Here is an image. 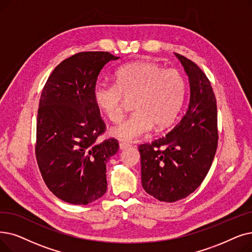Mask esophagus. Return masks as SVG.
Returning <instances> with one entry per match:
<instances>
[{"mask_svg": "<svg viewBox=\"0 0 252 252\" xmlns=\"http://www.w3.org/2000/svg\"><path fill=\"white\" fill-rule=\"evenodd\" d=\"M130 145L128 143H126V142H120V143H119V149L120 150H124V149H126V148H127Z\"/></svg>", "mask_w": 252, "mask_h": 252, "instance_id": "1", "label": "esophagus"}]
</instances>
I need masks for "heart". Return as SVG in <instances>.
<instances>
[{
  "instance_id": "b5f03b06",
  "label": "heart",
  "mask_w": 252,
  "mask_h": 252,
  "mask_svg": "<svg viewBox=\"0 0 252 252\" xmlns=\"http://www.w3.org/2000/svg\"><path fill=\"white\" fill-rule=\"evenodd\" d=\"M114 81L115 85L94 87L96 107L113 123L122 120L126 101L132 100L135 112L111 128L113 137L133 141L147 135L153 126L156 130L167 128L177 117L185 94V82L177 70L138 61L119 68Z\"/></svg>"
}]
</instances>
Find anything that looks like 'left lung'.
Returning <instances> with one entry per match:
<instances>
[{
    "label": "left lung",
    "mask_w": 252,
    "mask_h": 252,
    "mask_svg": "<svg viewBox=\"0 0 252 252\" xmlns=\"http://www.w3.org/2000/svg\"><path fill=\"white\" fill-rule=\"evenodd\" d=\"M189 76V104L165 137L139 146L142 187L161 202H176L198 189L209 171L218 141L217 106L211 83L193 62L178 53Z\"/></svg>",
    "instance_id": "obj_1"
}]
</instances>
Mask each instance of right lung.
<instances>
[{
	"mask_svg": "<svg viewBox=\"0 0 252 252\" xmlns=\"http://www.w3.org/2000/svg\"><path fill=\"white\" fill-rule=\"evenodd\" d=\"M118 59L105 51L76 53L57 65L42 91L36 158L49 190L69 204L87 205L107 190L106 163L118 142H96L106 126L94 91L104 65Z\"/></svg>",
	"mask_w": 252,
	"mask_h": 252,
	"instance_id": "1",
	"label": "right lung"
}]
</instances>
